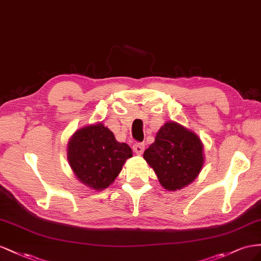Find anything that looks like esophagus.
<instances>
[{"label":"esophagus","instance_id":"esophagus-1","mask_svg":"<svg viewBox=\"0 0 261 261\" xmlns=\"http://www.w3.org/2000/svg\"><path fill=\"white\" fill-rule=\"evenodd\" d=\"M132 148H133V152L137 153V154H139V155H141V154H142V153L144 152V148H145V146H144V143L136 142L135 144H133Z\"/></svg>","mask_w":261,"mask_h":261}]
</instances>
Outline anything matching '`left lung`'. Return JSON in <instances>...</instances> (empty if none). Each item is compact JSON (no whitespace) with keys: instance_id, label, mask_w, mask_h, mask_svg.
Listing matches in <instances>:
<instances>
[{"instance_id":"1","label":"left lung","mask_w":261,"mask_h":261,"mask_svg":"<svg viewBox=\"0 0 261 261\" xmlns=\"http://www.w3.org/2000/svg\"><path fill=\"white\" fill-rule=\"evenodd\" d=\"M202 143L195 133L179 123L164 124L155 142L146 148L143 158L164 188L181 189L196 179L203 165Z\"/></svg>"}]
</instances>
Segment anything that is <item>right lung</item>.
Segmentation results:
<instances>
[{"label":"right lung","instance_id":"right-lung-1","mask_svg":"<svg viewBox=\"0 0 261 261\" xmlns=\"http://www.w3.org/2000/svg\"><path fill=\"white\" fill-rule=\"evenodd\" d=\"M131 156L130 146L118 142L102 123L79 130L68 146V160L74 174L81 182L96 190L107 188Z\"/></svg>","mask_w":261,"mask_h":261}]
</instances>
